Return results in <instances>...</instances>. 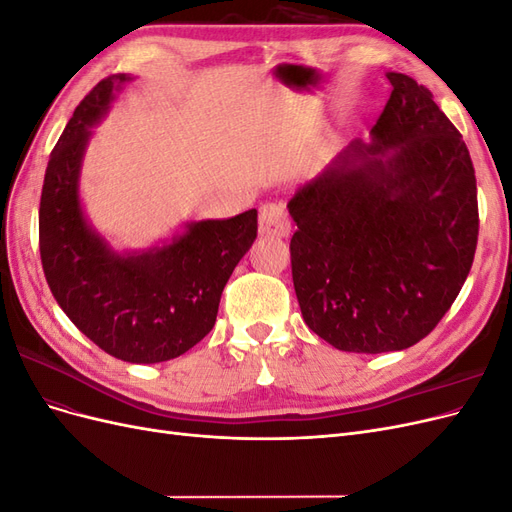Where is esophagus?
<instances>
[{"label": "esophagus", "mask_w": 512, "mask_h": 512, "mask_svg": "<svg viewBox=\"0 0 512 512\" xmlns=\"http://www.w3.org/2000/svg\"><path fill=\"white\" fill-rule=\"evenodd\" d=\"M258 230L262 237H288L290 220L286 211L275 203L262 205L258 211Z\"/></svg>", "instance_id": "1"}]
</instances>
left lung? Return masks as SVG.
I'll list each match as a JSON object with an SVG mask.
<instances>
[{"mask_svg": "<svg viewBox=\"0 0 512 512\" xmlns=\"http://www.w3.org/2000/svg\"><path fill=\"white\" fill-rule=\"evenodd\" d=\"M386 79L393 91L369 141H352L288 203L303 320L344 352L421 342L457 299L476 252L466 143L427 87L401 72Z\"/></svg>", "mask_w": 512, "mask_h": 512, "instance_id": "left-lung-1", "label": "left lung"}]
</instances>
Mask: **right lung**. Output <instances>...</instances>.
Instances as JSON below:
<instances>
[{
	"mask_svg": "<svg viewBox=\"0 0 512 512\" xmlns=\"http://www.w3.org/2000/svg\"><path fill=\"white\" fill-rule=\"evenodd\" d=\"M130 81V74L100 81L61 132L42 185L40 256L74 327L115 359L149 365L177 359L213 329L228 277L256 239L258 213L185 222L145 250H117L89 222L85 151Z\"/></svg>",
	"mask_w": 512,
	"mask_h": 512,
	"instance_id": "1",
	"label": "right lung"
}]
</instances>
